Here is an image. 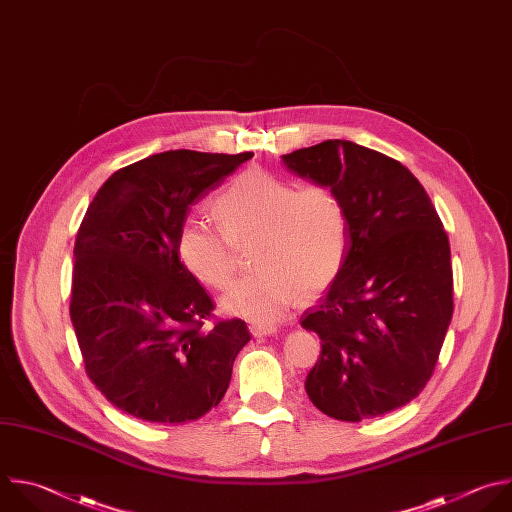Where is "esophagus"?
<instances>
[{
	"mask_svg": "<svg viewBox=\"0 0 512 512\" xmlns=\"http://www.w3.org/2000/svg\"><path fill=\"white\" fill-rule=\"evenodd\" d=\"M249 331L255 335V337H263V335H271V333H275L277 331V327L275 325H271V323H251L249 325Z\"/></svg>",
	"mask_w": 512,
	"mask_h": 512,
	"instance_id": "obj_1",
	"label": "esophagus"
}]
</instances>
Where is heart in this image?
Wrapping results in <instances>:
<instances>
[{"mask_svg": "<svg viewBox=\"0 0 512 512\" xmlns=\"http://www.w3.org/2000/svg\"><path fill=\"white\" fill-rule=\"evenodd\" d=\"M223 229L189 219L177 235V255L199 283L225 289L237 269V247L257 239V273L237 281L221 299L229 315L271 323L291 309L299 291L319 293L342 271L348 247V213L335 191L297 187L267 170L235 177L213 203Z\"/></svg>", "mask_w": 512, "mask_h": 512, "instance_id": "heart-1", "label": "heart"}]
</instances>
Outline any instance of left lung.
<instances>
[{"instance_id":"8db88e82","label":"left lung","mask_w":512,"mask_h":512,"mask_svg":"<svg viewBox=\"0 0 512 512\" xmlns=\"http://www.w3.org/2000/svg\"><path fill=\"white\" fill-rule=\"evenodd\" d=\"M297 177L342 199L346 263L301 327L321 339L305 392L323 414L360 422L414 400L430 380L452 319L450 243L410 170L350 140L281 156Z\"/></svg>"}]
</instances>
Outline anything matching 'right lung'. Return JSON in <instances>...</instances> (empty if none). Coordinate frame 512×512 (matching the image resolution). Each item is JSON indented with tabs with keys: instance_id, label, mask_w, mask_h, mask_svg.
I'll return each instance as SVG.
<instances>
[{
	"instance_id": "add662e5",
	"label": "right lung",
	"mask_w": 512,
	"mask_h": 512,
	"mask_svg": "<svg viewBox=\"0 0 512 512\" xmlns=\"http://www.w3.org/2000/svg\"><path fill=\"white\" fill-rule=\"evenodd\" d=\"M251 156L152 154L116 170L84 215L70 317L92 384L134 418L181 424L205 416L251 339L241 319L203 327L213 299L177 255L191 205Z\"/></svg>"
}]
</instances>
